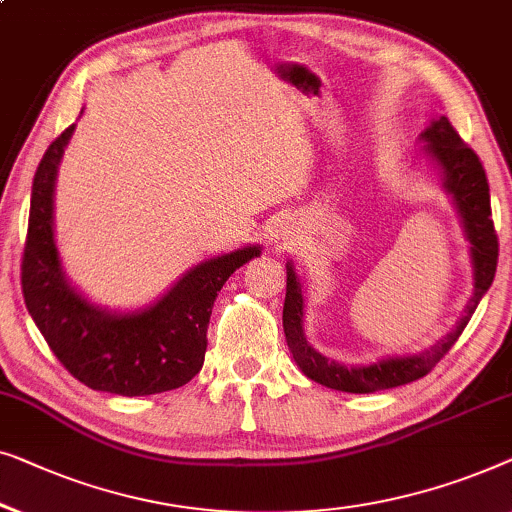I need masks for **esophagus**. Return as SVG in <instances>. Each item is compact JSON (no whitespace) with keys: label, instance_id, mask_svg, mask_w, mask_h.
Segmentation results:
<instances>
[{"label":"esophagus","instance_id":"1","mask_svg":"<svg viewBox=\"0 0 512 512\" xmlns=\"http://www.w3.org/2000/svg\"><path fill=\"white\" fill-rule=\"evenodd\" d=\"M278 239H285V234H283V236H278Z\"/></svg>","mask_w":512,"mask_h":512}]
</instances>
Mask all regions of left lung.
Returning a JSON list of instances; mask_svg holds the SVG:
<instances>
[{"mask_svg": "<svg viewBox=\"0 0 512 512\" xmlns=\"http://www.w3.org/2000/svg\"><path fill=\"white\" fill-rule=\"evenodd\" d=\"M424 141V155L438 167L441 185L455 204V211L462 222L464 239L469 241V255L473 264V294L464 308V315L457 320L455 329L431 348L410 355H390L371 364L345 366L336 359H329L308 343L304 331V285L294 271V264L287 262V294L283 306V329L285 341L290 348L294 362L306 378L338 392L371 394L390 387L408 385L413 380L427 376L434 366L441 362L464 327L469 325L471 315L478 308L480 299L492 285L496 273V259H499V241H496L492 206H489V185L485 169L478 155L459 139L455 127L445 115L431 120V125L420 134Z\"/></svg>", "mask_w": 512, "mask_h": 512, "instance_id": "1", "label": "left lung"}]
</instances>
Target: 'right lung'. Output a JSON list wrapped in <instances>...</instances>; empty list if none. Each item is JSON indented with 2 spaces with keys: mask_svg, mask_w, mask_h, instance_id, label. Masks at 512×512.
<instances>
[{
  "mask_svg": "<svg viewBox=\"0 0 512 512\" xmlns=\"http://www.w3.org/2000/svg\"><path fill=\"white\" fill-rule=\"evenodd\" d=\"M76 125L50 143L32 183L23 294L34 325L71 376L120 397L169 392L197 376L213 301L262 248L243 246L187 269L160 299L136 311L92 304L69 283L55 243V183Z\"/></svg>",
  "mask_w": 512,
  "mask_h": 512,
  "instance_id": "obj_1",
  "label": "right lung"
}]
</instances>
